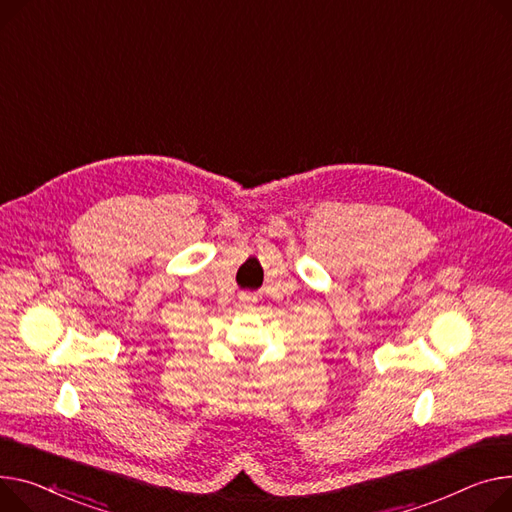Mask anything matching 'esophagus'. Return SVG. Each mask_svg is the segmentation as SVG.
I'll use <instances>...</instances> for the list:
<instances>
[{
    "label": "esophagus",
    "mask_w": 512,
    "mask_h": 512,
    "mask_svg": "<svg viewBox=\"0 0 512 512\" xmlns=\"http://www.w3.org/2000/svg\"><path fill=\"white\" fill-rule=\"evenodd\" d=\"M241 302H243V304H249V302H251V298H241Z\"/></svg>",
    "instance_id": "1"
}]
</instances>
